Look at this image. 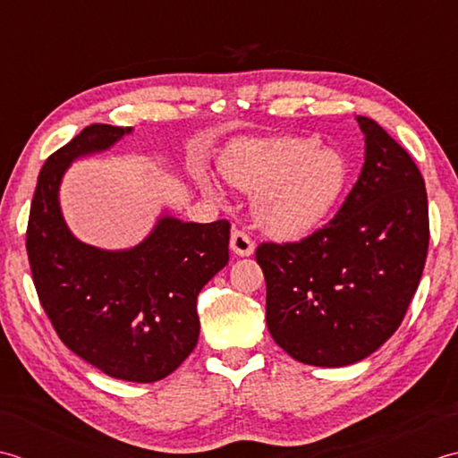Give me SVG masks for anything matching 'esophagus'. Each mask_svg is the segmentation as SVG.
Here are the masks:
<instances>
[{"label": "esophagus", "instance_id": "obj_1", "mask_svg": "<svg viewBox=\"0 0 458 458\" xmlns=\"http://www.w3.org/2000/svg\"><path fill=\"white\" fill-rule=\"evenodd\" d=\"M231 250L239 257H249V255H253L255 242H253V239L247 235L245 231L233 229V233H231Z\"/></svg>", "mask_w": 458, "mask_h": 458}]
</instances>
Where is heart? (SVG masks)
<instances>
[{"mask_svg":"<svg viewBox=\"0 0 458 458\" xmlns=\"http://www.w3.org/2000/svg\"><path fill=\"white\" fill-rule=\"evenodd\" d=\"M221 174L245 193H255V219L281 239L318 229L338 205L350 180V165L338 150L320 148L312 136L247 140L221 157ZM201 188L216 193L208 177Z\"/></svg>","mask_w":458,"mask_h":458,"instance_id":"1","label":"heart"}]
</instances>
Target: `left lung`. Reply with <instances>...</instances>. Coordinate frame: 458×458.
Instances as JSON below:
<instances>
[{"mask_svg":"<svg viewBox=\"0 0 458 458\" xmlns=\"http://www.w3.org/2000/svg\"><path fill=\"white\" fill-rule=\"evenodd\" d=\"M366 162L338 213L301 241L260 242L267 326L288 356L320 368L356 363L403 322L428 249L423 175L371 118L358 116Z\"/></svg>","mask_w":458,"mask_h":458,"instance_id":"obj_1","label":"left lung"}]
</instances>
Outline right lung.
I'll return each instance as SVG.
<instances>
[{
  "instance_id": "right-lung-1",
  "label": "right lung",
  "mask_w": 458,
  "mask_h": 458,
  "mask_svg": "<svg viewBox=\"0 0 458 458\" xmlns=\"http://www.w3.org/2000/svg\"><path fill=\"white\" fill-rule=\"evenodd\" d=\"M130 130L90 124L47 157L25 247L37 296L64 346L110 377L152 384L180 368L198 344V294L227 265L231 225L165 216L128 250L74 239L59 208L64 170Z\"/></svg>"
}]
</instances>
